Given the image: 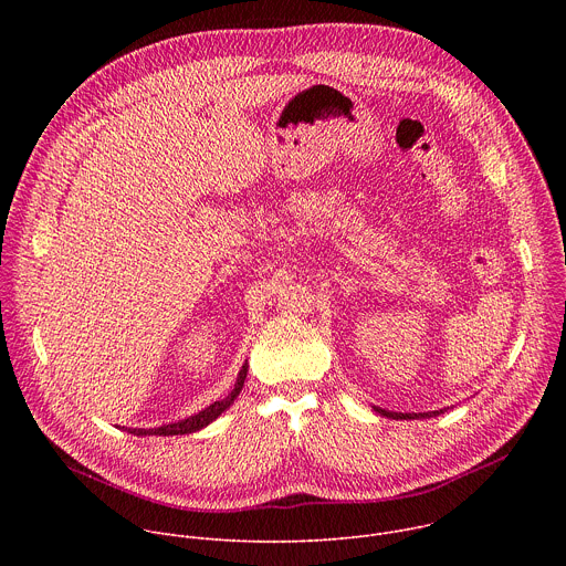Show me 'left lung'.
Returning a JSON list of instances; mask_svg holds the SVG:
<instances>
[{"mask_svg": "<svg viewBox=\"0 0 566 566\" xmlns=\"http://www.w3.org/2000/svg\"><path fill=\"white\" fill-rule=\"evenodd\" d=\"M378 415L382 417H389V419H428V417H439L443 410H437V412H426V415H400V412H387V410H380V408H374Z\"/></svg>", "mask_w": 566, "mask_h": 566, "instance_id": "1", "label": "left lung"}]
</instances>
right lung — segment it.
<instances>
[{
    "label": "right lung",
    "mask_w": 566,
    "mask_h": 566,
    "mask_svg": "<svg viewBox=\"0 0 566 566\" xmlns=\"http://www.w3.org/2000/svg\"><path fill=\"white\" fill-rule=\"evenodd\" d=\"M247 374H249V365H244L241 367V371H239V376H237V382H234V387H232V391L226 396V398H221V400H214L210 408H206V410H201L199 415H195V417H190V419H184V421H179V423H170V426H160V428H154V430H143V428H134V430H127V432H132V434H136V437H145V434H156V437H172V434H192V432H197V430H201V428H206L208 423H212L226 408H230V402L239 396V391H241V387H244V380H247Z\"/></svg>",
    "instance_id": "obj_1"
}]
</instances>
